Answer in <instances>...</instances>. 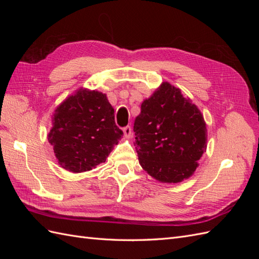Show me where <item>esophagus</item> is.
Listing matches in <instances>:
<instances>
[{"label": "esophagus", "mask_w": 259, "mask_h": 259, "mask_svg": "<svg viewBox=\"0 0 259 259\" xmlns=\"http://www.w3.org/2000/svg\"><path fill=\"white\" fill-rule=\"evenodd\" d=\"M123 133H124L125 137H131L132 136V128H131V126L123 127Z\"/></svg>", "instance_id": "34e87169"}]
</instances>
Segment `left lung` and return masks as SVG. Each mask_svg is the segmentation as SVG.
I'll return each mask as SVG.
<instances>
[{"instance_id":"obj_1","label":"left lung","mask_w":259,"mask_h":259,"mask_svg":"<svg viewBox=\"0 0 259 259\" xmlns=\"http://www.w3.org/2000/svg\"><path fill=\"white\" fill-rule=\"evenodd\" d=\"M140 109L134 122L140 165L162 183L190 177L206 150V126L197 106L164 82Z\"/></svg>"}]
</instances>
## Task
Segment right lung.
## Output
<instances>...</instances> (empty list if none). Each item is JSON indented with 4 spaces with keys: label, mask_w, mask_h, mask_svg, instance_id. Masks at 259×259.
<instances>
[{
    "label": "right lung",
    "mask_w": 259,
    "mask_h": 259,
    "mask_svg": "<svg viewBox=\"0 0 259 259\" xmlns=\"http://www.w3.org/2000/svg\"><path fill=\"white\" fill-rule=\"evenodd\" d=\"M49 134L59 165L73 173L106 162L123 135L105 94L79 90L57 107Z\"/></svg>",
    "instance_id": "obj_1"
}]
</instances>
